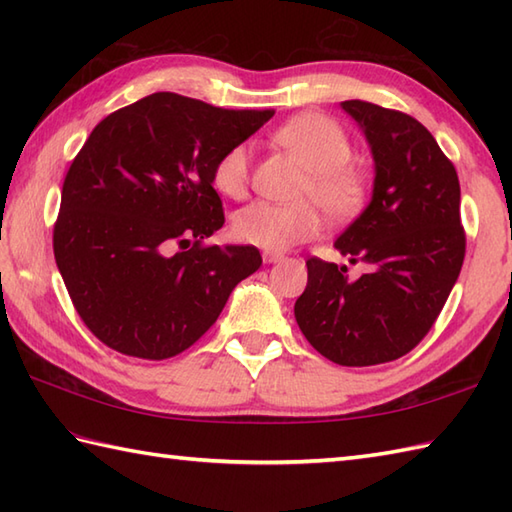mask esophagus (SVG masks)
I'll use <instances>...</instances> for the list:
<instances>
[{
    "mask_svg": "<svg viewBox=\"0 0 512 512\" xmlns=\"http://www.w3.org/2000/svg\"><path fill=\"white\" fill-rule=\"evenodd\" d=\"M281 259H284V255L273 253V250H266V253H264V262L266 264H277V262H281Z\"/></svg>",
    "mask_w": 512,
    "mask_h": 512,
    "instance_id": "esophagus-1",
    "label": "esophagus"
}]
</instances>
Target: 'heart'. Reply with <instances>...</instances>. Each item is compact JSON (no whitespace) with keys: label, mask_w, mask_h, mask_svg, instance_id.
Here are the masks:
<instances>
[{"label":"heart","mask_w":512,"mask_h":512,"mask_svg":"<svg viewBox=\"0 0 512 512\" xmlns=\"http://www.w3.org/2000/svg\"><path fill=\"white\" fill-rule=\"evenodd\" d=\"M273 138L308 169L299 187L301 198H312L334 222L350 220L363 211L369 178L350 162L352 140L339 123L323 114H299L281 125ZM211 180L228 198H242L250 182V147L246 143L228 147L215 160ZM231 228L239 242L277 253L317 237L321 215L310 202L257 200L233 215Z\"/></svg>","instance_id":"b5f03b06"}]
</instances>
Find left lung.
<instances>
[{
	"mask_svg": "<svg viewBox=\"0 0 512 512\" xmlns=\"http://www.w3.org/2000/svg\"><path fill=\"white\" fill-rule=\"evenodd\" d=\"M343 110L365 132L376 180L372 202L334 246L367 273L347 279V266L310 257L295 317L319 354L367 367L396 361L427 336L458 281L466 235L458 171L429 129L365 101Z\"/></svg>",
	"mask_w": 512,
	"mask_h": 512,
	"instance_id": "obj_1",
	"label": "left lung"
}]
</instances>
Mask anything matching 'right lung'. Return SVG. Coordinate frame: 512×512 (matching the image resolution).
Returning <instances> with one entry per match:
<instances>
[{"mask_svg":"<svg viewBox=\"0 0 512 512\" xmlns=\"http://www.w3.org/2000/svg\"><path fill=\"white\" fill-rule=\"evenodd\" d=\"M273 114L156 92L92 129L63 180L52 248L101 343L147 361L189 350L262 266L255 246L204 239L224 224L215 160Z\"/></svg>","mask_w":512,"mask_h":512,"instance_id":"right-lung-1","label":"right lung"}]
</instances>
